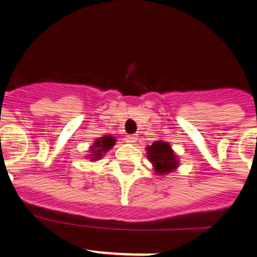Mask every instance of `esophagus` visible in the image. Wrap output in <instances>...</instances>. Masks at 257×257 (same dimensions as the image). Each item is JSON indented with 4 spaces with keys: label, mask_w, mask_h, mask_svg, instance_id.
Segmentation results:
<instances>
[{
    "label": "esophagus",
    "mask_w": 257,
    "mask_h": 257,
    "mask_svg": "<svg viewBox=\"0 0 257 257\" xmlns=\"http://www.w3.org/2000/svg\"><path fill=\"white\" fill-rule=\"evenodd\" d=\"M136 140H138V136L133 135V134H131V135L126 136V142L127 143H131V144H134V143H136Z\"/></svg>",
    "instance_id": "1"
}]
</instances>
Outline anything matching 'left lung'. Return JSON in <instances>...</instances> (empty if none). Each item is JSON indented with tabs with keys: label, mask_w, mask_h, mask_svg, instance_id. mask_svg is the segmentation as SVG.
Wrapping results in <instances>:
<instances>
[{
	"label": "left lung",
	"mask_w": 257,
	"mask_h": 257,
	"mask_svg": "<svg viewBox=\"0 0 257 257\" xmlns=\"http://www.w3.org/2000/svg\"><path fill=\"white\" fill-rule=\"evenodd\" d=\"M149 162L153 165L154 171L158 175H167L179 167V157L172 151L171 145L163 140H157L147 147Z\"/></svg>",
	"instance_id": "obj_1"
}]
</instances>
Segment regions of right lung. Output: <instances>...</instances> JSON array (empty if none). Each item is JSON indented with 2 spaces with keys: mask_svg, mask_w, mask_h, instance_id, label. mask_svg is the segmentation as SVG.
Instances as JSON below:
<instances>
[{
  "mask_svg": "<svg viewBox=\"0 0 257 257\" xmlns=\"http://www.w3.org/2000/svg\"><path fill=\"white\" fill-rule=\"evenodd\" d=\"M115 138L112 135L103 136V138H99L94 142V144L90 147V154H87V157L90 158V161H97L100 160L101 157L109 151V149L113 148V145L115 144Z\"/></svg>",
  "mask_w": 257,
  "mask_h": 257,
  "instance_id": "right-lung-1",
  "label": "right lung"
}]
</instances>
